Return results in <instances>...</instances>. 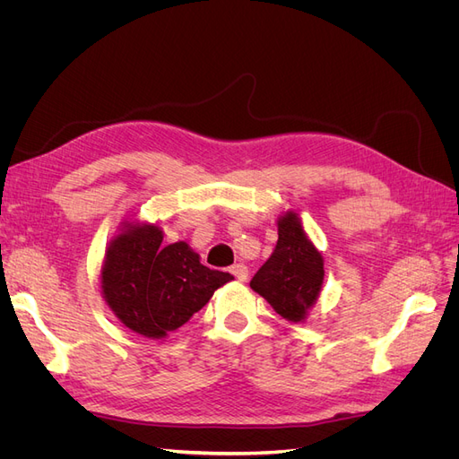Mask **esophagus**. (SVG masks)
Returning <instances> with one entry per match:
<instances>
[{
    "label": "esophagus",
    "mask_w": 459,
    "mask_h": 459,
    "mask_svg": "<svg viewBox=\"0 0 459 459\" xmlns=\"http://www.w3.org/2000/svg\"><path fill=\"white\" fill-rule=\"evenodd\" d=\"M231 273L235 275V280L247 281V277H248V268L245 266V264H233V266H231Z\"/></svg>",
    "instance_id": "1"
}]
</instances>
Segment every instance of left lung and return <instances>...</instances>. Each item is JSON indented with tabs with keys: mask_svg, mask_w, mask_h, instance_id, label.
Here are the masks:
<instances>
[{
	"mask_svg": "<svg viewBox=\"0 0 459 459\" xmlns=\"http://www.w3.org/2000/svg\"><path fill=\"white\" fill-rule=\"evenodd\" d=\"M324 258L304 231L297 212L277 220V245L251 280V289L289 322H302L324 285Z\"/></svg>",
	"mask_w": 459,
	"mask_h": 459,
	"instance_id": "1",
	"label": "left lung"
}]
</instances>
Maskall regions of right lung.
Instances as JSON below:
<instances>
[{
	"mask_svg": "<svg viewBox=\"0 0 459 459\" xmlns=\"http://www.w3.org/2000/svg\"><path fill=\"white\" fill-rule=\"evenodd\" d=\"M233 275L211 270L186 241L162 245L155 224H124L101 266L108 308L134 333L164 339L182 327Z\"/></svg>",
	"mask_w": 459,
	"mask_h": 459,
	"instance_id": "1",
	"label": "right lung"
}]
</instances>
